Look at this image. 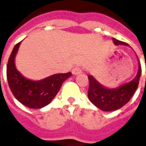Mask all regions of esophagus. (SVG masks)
Listing matches in <instances>:
<instances>
[{"mask_svg":"<svg viewBox=\"0 0 146 146\" xmlns=\"http://www.w3.org/2000/svg\"><path fill=\"white\" fill-rule=\"evenodd\" d=\"M81 73H82V70L80 67H75L72 70V73L73 75H78V74H80Z\"/></svg>","mask_w":146,"mask_h":146,"instance_id":"1","label":"esophagus"}]
</instances>
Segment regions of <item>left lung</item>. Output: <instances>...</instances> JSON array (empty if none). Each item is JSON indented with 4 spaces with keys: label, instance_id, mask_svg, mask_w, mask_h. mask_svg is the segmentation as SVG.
Wrapping results in <instances>:
<instances>
[{
    "label": "left lung",
    "instance_id": "1",
    "mask_svg": "<svg viewBox=\"0 0 146 146\" xmlns=\"http://www.w3.org/2000/svg\"><path fill=\"white\" fill-rule=\"evenodd\" d=\"M115 45H127L125 43L113 38ZM141 74V65L138 63L137 75L131 81L123 84L115 88L105 87L92 75H89V89L88 92L89 100L99 110L106 112L115 111L126 105L138 88Z\"/></svg>",
    "mask_w": 146,
    "mask_h": 146
}]
</instances>
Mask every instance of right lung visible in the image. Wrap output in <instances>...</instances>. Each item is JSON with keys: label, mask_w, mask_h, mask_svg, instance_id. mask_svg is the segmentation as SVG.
Masks as SVG:
<instances>
[{"label": "right lung", "mask_w": 146, "mask_h": 146, "mask_svg": "<svg viewBox=\"0 0 146 146\" xmlns=\"http://www.w3.org/2000/svg\"><path fill=\"white\" fill-rule=\"evenodd\" d=\"M22 42V41H21ZM21 42L13 48L7 66V78L9 88L18 101L30 109L46 106L56 96L62 83L72 73H58L39 80L26 78L16 69L15 56Z\"/></svg>", "instance_id": "right-lung-1"}]
</instances>
